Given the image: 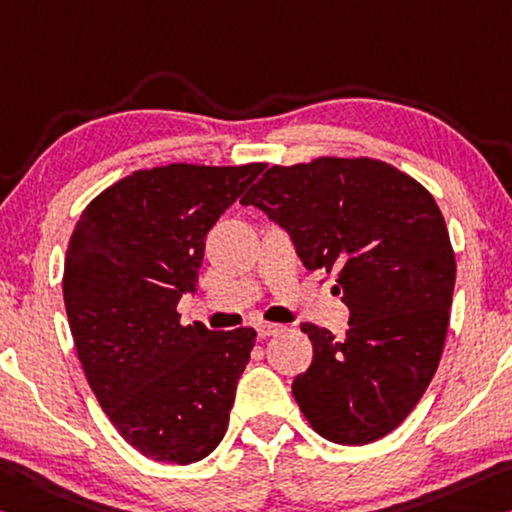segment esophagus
<instances>
[{
    "instance_id": "1",
    "label": "esophagus",
    "mask_w": 512,
    "mask_h": 512,
    "mask_svg": "<svg viewBox=\"0 0 512 512\" xmlns=\"http://www.w3.org/2000/svg\"><path fill=\"white\" fill-rule=\"evenodd\" d=\"M285 328V326H280V323H257L255 326V330H257V335L262 337V339H266V337H271V335H278V332Z\"/></svg>"
}]
</instances>
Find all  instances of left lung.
I'll list each match as a JSON object with an SVG mask.
<instances>
[{
  "instance_id": "8db88e82",
  "label": "left lung",
  "mask_w": 512,
  "mask_h": 512,
  "mask_svg": "<svg viewBox=\"0 0 512 512\" xmlns=\"http://www.w3.org/2000/svg\"><path fill=\"white\" fill-rule=\"evenodd\" d=\"M285 227L305 269L337 273L351 310L346 339L300 323L314 358L291 392L337 444L392 433L424 396L449 328L456 257L435 198L369 157L271 166L241 198Z\"/></svg>"
}]
</instances>
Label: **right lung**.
I'll use <instances>...</instances> for the list:
<instances>
[{
    "label": "right lung",
    "instance_id": "right-lung-1",
    "mask_svg": "<svg viewBox=\"0 0 512 512\" xmlns=\"http://www.w3.org/2000/svg\"><path fill=\"white\" fill-rule=\"evenodd\" d=\"M264 164L136 170L88 202L72 230L63 300L104 415L157 462L191 465L223 440L257 332L182 326L205 237Z\"/></svg>",
    "mask_w": 512,
    "mask_h": 512
}]
</instances>
